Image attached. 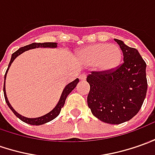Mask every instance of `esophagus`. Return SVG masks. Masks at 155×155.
<instances>
[{"instance_id": "obj_1", "label": "esophagus", "mask_w": 155, "mask_h": 155, "mask_svg": "<svg viewBox=\"0 0 155 155\" xmlns=\"http://www.w3.org/2000/svg\"><path fill=\"white\" fill-rule=\"evenodd\" d=\"M86 78V74H81L80 76H79V79L81 80V81H85Z\"/></svg>"}]
</instances>
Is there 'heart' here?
Listing matches in <instances>:
<instances>
[{
    "instance_id": "heart-1",
    "label": "heart",
    "mask_w": 155,
    "mask_h": 155,
    "mask_svg": "<svg viewBox=\"0 0 155 155\" xmlns=\"http://www.w3.org/2000/svg\"><path fill=\"white\" fill-rule=\"evenodd\" d=\"M79 56L86 64L97 65L103 71H110L120 65L122 51L115 45L100 43L84 47L81 50Z\"/></svg>"
}]
</instances>
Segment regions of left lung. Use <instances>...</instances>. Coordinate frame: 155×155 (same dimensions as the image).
<instances>
[{
	"label": "left lung",
	"instance_id": "obj_1",
	"mask_svg": "<svg viewBox=\"0 0 155 155\" xmlns=\"http://www.w3.org/2000/svg\"><path fill=\"white\" fill-rule=\"evenodd\" d=\"M123 52L124 63L115 70L92 71L86 81L90 85L87 104L101 121L118 125L138 113L147 93L146 63L136 48L114 39Z\"/></svg>",
	"mask_w": 155,
	"mask_h": 155
}]
</instances>
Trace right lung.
<instances>
[{
    "mask_svg": "<svg viewBox=\"0 0 155 155\" xmlns=\"http://www.w3.org/2000/svg\"><path fill=\"white\" fill-rule=\"evenodd\" d=\"M57 47H58V43H56V42H44V43H32V44H29L28 46L20 47L18 51H16L15 52L12 53V55L11 60H10V63L8 64V68H7V72L5 74V81H6V77H7V71H8L9 68H10L12 63L14 61V59H15L18 56H19L20 54H22V53L25 52V51H28V50H30V49L39 48V47H43V48H56ZM5 81H4V87H3L4 97H5L6 103H7V104L8 105V107L10 108V109L13 112V114H14L18 119H20L22 121L25 122V123H27V124L32 125V126H40V125L46 124L47 122L51 121L52 120H54V119L59 114L60 111H61V108L64 107V104H65V100L67 98L68 95H69V93L75 88V86H77L78 82H79V79H78V78L77 79H75L74 81L69 83L67 86L64 87V91H63L62 94H61V97H60L59 101H58V104L55 106V108H53L51 111H50L49 113H47V114H45V115H43V116H41V117L37 118L25 117V116L19 114L16 111L14 108L12 107V105L10 104V103H9L8 99H7V93H6V87H5Z\"/></svg>",
    "mask_w": 155,
    "mask_h": 155,
    "instance_id": "add662e5",
    "label": "right lung"
}]
</instances>
